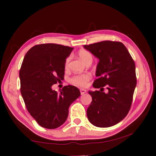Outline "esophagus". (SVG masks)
Masks as SVG:
<instances>
[{
    "label": "esophagus",
    "instance_id": "esophagus-1",
    "mask_svg": "<svg viewBox=\"0 0 156 156\" xmlns=\"http://www.w3.org/2000/svg\"><path fill=\"white\" fill-rule=\"evenodd\" d=\"M80 94H84V93H86V92H87V90H85V89H83V88H80Z\"/></svg>",
    "mask_w": 156,
    "mask_h": 156
}]
</instances>
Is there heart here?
<instances>
[{"instance_id": "b5f03b06", "label": "heart", "mask_w": 156, "mask_h": 156, "mask_svg": "<svg viewBox=\"0 0 156 156\" xmlns=\"http://www.w3.org/2000/svg\"><path fill=\"white\" fill-rule=\"evenodd\" d=\"M78 55L80 58L83 61L84 63L87 62L88 60H92V55L90 52L85 49H81L78 51ZM70 58L68 57L66 58L65 61V68H67L68 66V64L69 62ZM91 78V75L88 73H85L83 74L80 75H76L74 76L69 79V82L71 84H74L78 87H85L86 86H87L88 82Z\"/></svg>"}]
</instances>
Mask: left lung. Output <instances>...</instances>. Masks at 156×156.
<instances>
[{"label": "left lung", "instance_id": "left-lung-1", "mask_svg": "<svg viewBox=\"0 0 156 156\" xmlns=\"http://www.w3.org/2000/svg\"><path fill=\"white\" fill-rule=\"evenodd\" d=\"M84 48L99 59L93 87L103 89L107 85L108 90L88 92L92 101L87 109L88 119L96 127H111L130 110L137 84L135 62L121 42L103 41Z\"/></svg>", "mask_w": 156, "mask_h": 156}]
</instances>
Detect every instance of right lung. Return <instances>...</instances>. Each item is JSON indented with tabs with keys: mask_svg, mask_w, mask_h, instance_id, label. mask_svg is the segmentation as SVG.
Masks as SVG:
<instances>
[{
	"mask_svg": "<svg viewBox=\"0 0 156 156\" xmlns=\"http://www.w3.org/2000/svg\"><path fill=\"white\" fill-rule=\"evenodd\" d=\"M73 49L55 44L36 45L23 59L19 71L21 93L28 112L44 128L64 124L69 107L80 96L74 86H66L59 93L51 88L64 79L66 59Z\"/></svg>",
	"mask_w": 156,
	"mask_h": 156,
	"instance_id": "1",
	"label": "right lung"
}]
</instances>
